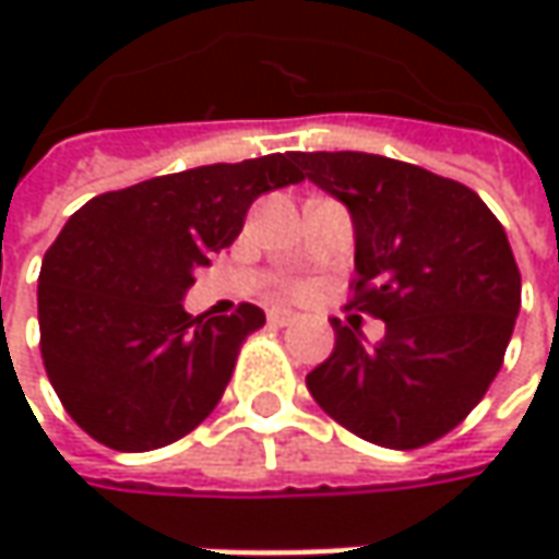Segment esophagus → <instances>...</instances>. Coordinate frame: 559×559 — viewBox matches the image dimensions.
<instances>
[{"instance_id": "1", "label": "esophagus", "mask_w": 559, "mask_h": 559, "mask_svg": "<svg viewBox=\"0 0 559 559\" xmlns=\"http://www.w3.org/2000/svg\"><path fill=\"white\" fill-rule=\"evenodd\" d=\"M267 320L273 323V326H289V323H295V320H298V313L286 311V308H270Z\"/></svg>"}]
</instances>
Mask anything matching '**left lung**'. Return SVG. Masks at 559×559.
Returning a JSON list of instances; mask_svg holds the SVG:
<instances>
[{"mask_svg":"<svg viewBox=\"0 0 559 559\" xmlns=\"http://www.w3.org/2000/svg\"><path fill=\"white\" fill-rule=\"evenodd\" d=\"M301 177L355 224L352 308L385 323L376 345L333 320L308 373L348 432L411 451L451 432L488 392L520 313V267L501 221L469 186L367 152H295Z\"/></svg>","mask_w":559,"mask_h":559,"instance_id":"1","label":"left lung"}]
</instances>
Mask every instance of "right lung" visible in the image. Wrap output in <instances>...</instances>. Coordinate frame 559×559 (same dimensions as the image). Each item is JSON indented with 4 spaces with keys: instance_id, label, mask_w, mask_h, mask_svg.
Listing matches in <instances>:
<instances>
[{
    "instance_id": "right-lung-1",
    "label": "right lung",
    "mask_w": 559,
    "mask_h": 559,
    "mask_svg": "<svg viewBox=\"0 0 559 559\" xmlns=\"http://www.w3.org/2000/svg\"><path fill=\"white\" fill-rule=\"evenodd\" d=\"M292 155L167 174L71 214L43 258L36 305L46 373L83 432L115 451H152L217 407L264 311L239 305L204 320L183 298L258 195L305 180Z\"/></svg>"
}]
</instances>
